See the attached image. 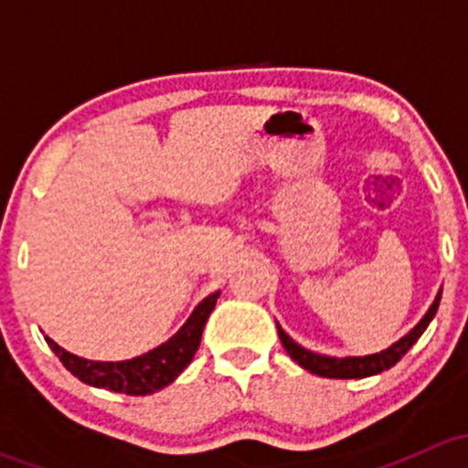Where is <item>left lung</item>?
<instances>
[{"instance_id":"8db88e82","label":"left lung","mask_w":468,"mask_h":468,"mask_svg":"<svg viewBox=\"0 0 468 468\" xmlns=\"http://www.w3.org/2000/svg\"><path fill=\"white\" fill-rule=\"evenodd\" d=\"M439 299H441V290L437 292L435 301H432V305L428 308V313L421 317V322L414 325L408 335H403L399 342L391 344L389 348H385V351H380V353H371V356L333 357V356H322V353L308 351V348L301 346L299 342H294V339H292L290 335H287L276 322L278 337H281L282 346H285V351L290 353L292 360H294L296 365L303 367L305 371H310V374L322 376V378H342V380L344 378L346 380L348 378H369V376L382 374V371L391 369V367H394L396 362H399L400 357H403L405 353H408L410 348L417 344V339L421 337L423 330L428 328V324H431L432 317L437 314Z\"/></svg>"}]
</instances>
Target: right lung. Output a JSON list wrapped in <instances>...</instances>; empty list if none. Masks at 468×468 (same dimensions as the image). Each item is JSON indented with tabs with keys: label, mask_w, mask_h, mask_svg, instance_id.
I'll list each match as a JSON object with an SVG mask.
<instances>
[{
	"label": "right lung",
	"mask_w": 468,
	"mask_h": 468,
	"mask_svg": "<svg viewBox=\"0 0 468 468\" xmlns=\"http://www.w3.org/2000/svg\"><path fill=\"white\" fill-rule=\"evenodd\" d=\"M219 292L207 294L187 317V322L160 346L151 348L149 353L133 357V360L122 362H101V360H86L74 353L65 351L63 346L54 342V339L45 337L51 351L58 356L65 369L79 380L86 382L90 387H99V389L117 391V394L129 396H146L160 391L163 387L172 385L178 376L183 374L187 365L195 357L197 348H199L201 333H204L207 317L215 310Z\"/></svg>",
	"instance_id": "right-lung-1"
}]
</instances>
